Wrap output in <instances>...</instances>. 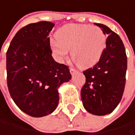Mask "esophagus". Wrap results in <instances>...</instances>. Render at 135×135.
<instances>
[{"mask_svg":"<svg viewBox=\"0 0 135 135\" xmlns=\"http://www.w3.org/2000/svg\"><path fill=\"white\" fill-rule=\"evenodd\" d=\"M70 72H71V74L73 75H75L76 72H77V71L75 70V69H74V68H70Z\"/></svg>","mask_w":135,"mask_h":135,"instance_id":"esophagus-1","label":"esophagus"}]
</instances>
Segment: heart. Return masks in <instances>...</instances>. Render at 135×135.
Here are the masks:
<instances>
[{
	"instance_id": "1",
	"label": "heart",
	"mask_w": 135,
	"mask_h": 135,
	"mask_svg": "<svg viewBox=\"0 0 135 135\" xmlns=\"http://www.w3.org/2000/svg\"><path fill=\"white\" fill-rule=\"evenodd\" d=\"M107 37L98 27L71 23L60 28L56 39L51 40V49L60 61L67 58L68 51L75 64L82 69L95 65L106 47Z\"/></svg>"
}]
</instances>
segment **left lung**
<instances>
[{"label":"left lung","mask_w":135,"mask_h":135,"mask_svg":"<svg viewBox=\"0 0 135 135\" xmlns=\"http://www.w3.org/2000/svg\"><path fill=\"white\" fill-rule=\"evenodd\" d=\"M95 24L108 35L106 47L100 60L83 71L86 83L81 90V98L88 112L104 115L111 113L122 99L127 59L119 36L105 25Z\"/></svg>","instance_id":"obj_1"}]
</instances>
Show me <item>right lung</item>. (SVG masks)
Wrapping results in <instances>:
<instances>
[{
  "mask_svg": "<svg viewBox=\"0 0 135 135\" xmlns=\"http://www.w3.org/2000/svg\"><path fill=\"white\" fill-rule=\"evenodd\" d=\"M54 23L41 21L22 27L6 52L7 84L16 104L33 117L52 113L58 87L71 79L68 67L52 56L49 34Z\"/></svg>",
  "mask_w": 135,
  "mask_h": 135,
  "instance_id": "right-lung-1",
  "label": "right lung"
}]
</instances>
